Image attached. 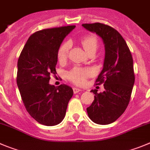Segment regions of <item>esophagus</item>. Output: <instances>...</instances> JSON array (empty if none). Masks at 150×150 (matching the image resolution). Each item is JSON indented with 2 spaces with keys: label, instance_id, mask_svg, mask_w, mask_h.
<instances>
[{
  "label": "esophagus",
  "instance_id": "34e87169",
  "mask_svg": "<svg viewBox=\"0 0 150 150\" xmlns=\"http://www.w3.org/2000/svg\"><path fill=\"white\" fill-rule=\"evenodd\" d=\"M73 91H74V94H76V93L81 91L82 90H81V89H79V88H73Z\"/></svg>",
  "mask_w": 150,
  "mask_h": 150
}]
</instances>
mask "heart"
Returning a JSON list of instances; mask_svg holds the SVG:
<instances>
[{
	"label": "heart",
	"mask_w": 150,
	"mask_h": 150,
	"mask_svg": "<svg viewBox=\"0 0 150 150\" xmlns=\"http://www.w3.org/2000/svg\"><path fill=\"white\" fill-rule=\"evenodd\" d=\"M81 44L88 54L95 53L98 48L99 42L97 37L94 35H88L81 39ZM71 48V42H65L61 45L58 50L57 56L59 61H64L68 58ZM94 74L93 70L88 68H74L68 73V78L70 81L79 86L85 84L86 79Z\"/></svg>",
	"instance_id": "b5f03b06"
}]
</instances>
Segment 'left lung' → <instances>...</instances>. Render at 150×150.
<instances>
[{"label": "left lung", "instance_id": "left-lung-1", "mask_svg": "<svg viewBox=\"0 0 150 150\" xmlns=\"http://www.w3.org/2000/svg\"><path fill=\"white\" fill-rule=\"evenodd\" d=\"M82 25L102 38L105 50L103 68L95 82L96 86L103 84L105 91H91L95 95L87 108L88 115L97 124H109L123 115L130 101L134 83L132 56L126 41L113 27L101 23Z\"/></svg>", "mask_w": 150, "mask_h": 150}]
</instances>
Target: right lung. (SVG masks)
I'll return each mask as SVG.
<instances>
[{
  "label": "right lung",
  "instance_id": "add662e5",
  "mask_svg": "<svg viewBox=\"0 0 150 150\" xmlns=\"http://www.w3.org/2000/svg\"><path fill=\"white\" fill-rule=\"evenodd\" d=\"M74 25L45 29L28 38L18 60L17 85L27 112L38 123L51 126L61 123L74 94L67 85L49 84L56 74L58 50Z\"/></svg>",
  "mask_w": 150,
  "mask_h": 150
}]
</instances>
